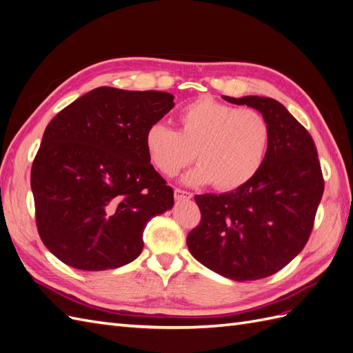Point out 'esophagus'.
<instances>
[{
    "instance_id": "obj_1",
    "label": "esophagus",
    "mask_w": 353,
    "mask_h": 353,
    "mask_svg": "<svg viewBox=\"0 0 353 353\" xmlns=\"http://www.w3.org/2000/svg\"><path fill=\"white\" fill-rule=\"evenodd\" d=\"M193 197V194L190 193V191L185 190H181V188H175V200H190Z\"/></svg>"
}]
</instances>
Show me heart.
<instances>
[{"mask_svg":"<svg viewBox=\"0 0 353 353\" xmlns=\"http://www.w3.org/2000/svg\"><path fill=\"white\" fill-rule=\"evenodd\" d=\"M178 123V131L160 122L145 130V153L159 174L175 176L194 156L199 165L184 176L187 184L231 191L248 184L265 162L271 128L258 110L203 95L181 109Z\"/></svg>","mask_w":353,"mask_h":353,"instance_id":"b5f03b06","label":"heart"}]
</instances>
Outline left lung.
<instances>
[{
	"mask_svg": "<svg viewBox=\"0 0 353 353\" xmlns=\"http://www.w3.org/2000/svg\"><path fill=\"white\" fill-rule=\"evenodd\" d=\"M222 99L265 116L270 148L248 184L194 197L201 221L190 231L187 245L213 272L236 281L259 280L283 270L305 248L324 178L312 137L281 103L258 95Z\"/></svg>",
	"mask_w": 353,
	"mask_h": 353,
	"instance_id": "1",
	"label": "left lung"
}]
</instances>
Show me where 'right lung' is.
Masks as SVG:
<instances>
[{
    "instance_id": "obj_1",
    "label": "right lung",
    "mask_w": 353,
    "mask_h": 353,
    "mask_svg": "<svg viewBox=\"0 0 353 353\" xmlns=\"http://www.w3.org/2000/svg\"><path fill=\"white\" fill-rule=\"evenodd\" d=\"M174 105L169 92L100 87L47 125L30 187L39 237L61 262L104 271L140 256L147 222L174 206L144 134Z\"/></svg>"
}]
</instances>
